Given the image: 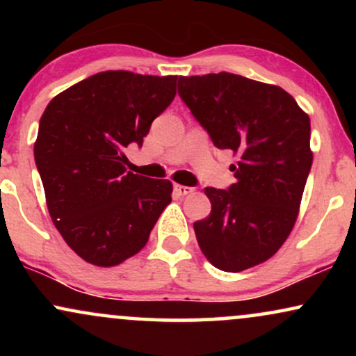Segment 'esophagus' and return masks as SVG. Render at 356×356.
Here are the masks:
<instances>
[{"mask_svg":"<svg viewBox=\"0 0 356 356\" xmlns=\"http://www.w3.org/2000/svg\"><path fill=\"white\" fill-rule=\"evenodd\" d=\"M174 192L177 195H189V194H192V192H194V189H192V187H189V186H182V184H175Z\"/></svg>","mask_w":356,"mask_h":356,"instance_id":"obj_1","label":"esophagus"}]
</instances>
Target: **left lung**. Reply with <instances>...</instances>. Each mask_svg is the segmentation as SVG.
Listing matches in <instances>:
<instances>
[{"instance_id": "8db88e82", "label": "left lung", "mask_w": 356, "mask_h": 356, "mask_svg": "<svg viewBox=\"0 0 356 356\" xmlns=\"http://www.w3.org/2000/svg\"><path fill=\"white\" fill-rule=\"evenodd\" d=\"M179 95L214 145L239 157L229 189H204L212 207L194 222L199 248L222 271L257 266L296 222L313 164L309 117L281 87L227 72L179 76Z\"/></svg>"}]
</instances>
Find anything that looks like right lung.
<instances>
[{"label": "right lung", "mask_w": 356, "mask_h": 356, "mask_svg": "<svg viewBox=\"0 0 356 356\" xmlns=\"http://www.w3.org/2000/svg\"><path fill=\"white\" fill-rule=\"evenodd\" d=\"M177 76L100 72L58 93L40 118L35 162L53 224L90 264L117 266L149 241L172 182L127 172L124 149L142 145L175 97Z\"/></svg>", "instance_id": "1"}]
</instances>
